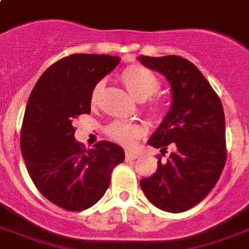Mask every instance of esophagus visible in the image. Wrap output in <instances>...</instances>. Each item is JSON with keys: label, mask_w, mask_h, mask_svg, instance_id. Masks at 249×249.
Wrapping results in <instances>:
<instances>
[{"label": "esophagus", "mask_w": 249, "mask_h": 249, "mask_svg": "<svg viewBox=\"0 0 249 249\" xmlns=\"http://www.w3.org/2000/svg\"><path fill=\"white\" fill-rule=\"evenodd\" d=\"M137 157L138 155L132 153V151H126V153H125V158H126V160H134V159H137Z\"/></svg>", "instance_id": "esophagus-1"}]
</instances>
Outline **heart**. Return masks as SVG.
Returning <instances> with one entry per match:
<instances>
[{
  "label": "heart",
  "mask_w": 249,
  "mask_h": 249,
  "mask_svg": "<svg viewBox=\"0 0 249 249\" xmlns=\"http://www.w3.org/2000/svg\"><path fill=\"white\" fill-rule=\"evenodd\" d=\"M120 81L136 99L146 100V109L151 116L155 119L163 116L164 108L154 96L160 89V81L151 70L140 64H132L121 71ZM103 90V82H98L94 86L90 95V103L92 107L99 104ZM106 134L119 145L129 147L143 136V128L134 123L116 120L112 121L106 128Z\"/></svg>",
  "instance_id": "obj_1"
}]
</instances>
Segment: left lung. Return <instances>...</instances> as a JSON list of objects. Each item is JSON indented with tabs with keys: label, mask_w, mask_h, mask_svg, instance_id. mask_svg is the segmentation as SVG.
<instances>
[{
	"label": "left lung",
	"mask_w": 249,
	"mask_h": 249,
	"mask_svg": "<svg viewBox=\"0 0 249 249\" xmlns=\"http://www.w3.org/2000/svg\"><path fill=\"white\" fill-rule=\"evenodd\" d=\"M140 61L162 73L171 85L172 106L149 140L160 149L158 168L141 179L151 204L170 213H181L208 196L225 167V112L221 99L200 70L179 56H141ZM171 147L166 162L161 157Z\"/></svg>",
	"instance_id": "left-lung-1"
}]
</instances>
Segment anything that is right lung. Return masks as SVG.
Wrapping results in <instances>:
<instances>
[{
  "label": "right lung",
  "mask_w": 249,
  "mask_h": 249,
  "mask_svg": "<svg viewBox=\"0 0 249 249\" xmlns=\"http://www.w3.org/2000/svg\"><path fill=\"white\" fill-rule=\"evenodd\" d=\"M120 58L77 53L51 65L36 82L24 111L20 151L37 191L58 208L82 212L103 197L124 150L109 141L85 149L74 140L73 121L90 113L96 83Z\"/></svg>",
  "instance_id": "add662e5"
}]
</instances>
